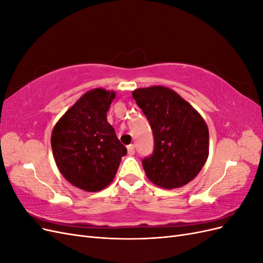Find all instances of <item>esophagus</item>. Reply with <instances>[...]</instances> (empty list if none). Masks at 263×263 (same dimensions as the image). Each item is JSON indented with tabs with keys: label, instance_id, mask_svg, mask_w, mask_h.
Wrapping results in <instances>:
<instances>
[{
	"label": "esophagus",
	"instance_id": "esophagus-1",
	"mask_svg": "<svg viewBox=\"0 0 263 263\" xmlns=\"http://www.w3.org/2000/svg\"><path fill=\"white\" fill-rule=\"evenodd\" d=\"M127 150H128V155H130V156H133L135 154V147H134V145L127 146Z\"/></svg>",
	"mask_w": 263,
	"mask_h": 263
}]
</instances>
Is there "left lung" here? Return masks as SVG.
Segmentation results:
<instances>
[{
  "label": "left lung",
  "instance_id": "obj_1",
  "mask_svg": "<svg viewBox=\"0 0 263 263\" xmlns=\"http://www.w3.org/2000/svg\"><path fill=\"white\" fill-rule=\"evenodd\" d=\"M133 98L148 118L154 154L142 160L155 185L172 190L187 184L209 158V127L197 110L176 91L162 85L140 87Z\"/></svg>",
  "mask_w": 263,
  "mask_h": 263
}]
</instances>
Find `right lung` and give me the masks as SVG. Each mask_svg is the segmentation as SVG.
I'll return each instance as SVG.
<instances>
[{
  "mask_svg": "<svg viewBox=\"0 0 263 263\" xmlns=\"http://www.w3.org/2000/svg\"><path fill=\"white\" fill-rule=\"evenodd\" d=\"M114 91L97 87L84 93L51 133V148L62 177L86 192H99L115 178L126 147L118 140L107 112Z\"/></svg>",
  "mask_w": 263,
  "mask_h": 263,
  "instance_id": "obj_1",
  "label": "right lung"
}]
</instances>
